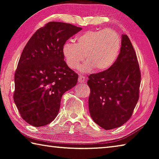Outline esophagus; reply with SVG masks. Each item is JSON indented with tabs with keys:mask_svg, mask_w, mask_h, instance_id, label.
<instances>
[{
	"mask_svg": "<svg viewBox=\"0 0 159 159\" xmlns=\"http://www.w3.org/2000/svg\"><path fill=\"white\" fill-rule=\"evenodd\" d=\"M86 78L83 75H79V82H80V83H86Z\"/></svg>",
	"mask_w": 159,
	"mask_h": 159,
	"instance_id": "obj_1",
	"label": "esophagus"
}]
</instances>
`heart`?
<instances>
[{
	"mask_svg": "<svg viewBox=\"0 0 159 159\" xmlns=\"http://www.w3.org/2000/svg\"><path fill=\"white\" fill-rule=\"evenodd\" d=\"M120 49V38L114 30L101 29L90 30L80 34L72 41L65 43L63 53L66 62L72 69L81 67L84 71L93 69L98 72L106 70L114 64Z\"/></svg>",
	"mask_w": 159,
	"mask_h": 159,
	"instance_id": "heart-1",
	"label": "heart"
}]
</instances>
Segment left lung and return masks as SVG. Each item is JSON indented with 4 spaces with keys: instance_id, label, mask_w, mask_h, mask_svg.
Returning <instances> with one entry per match:
<instances>
[{
    "instance_id": "1",
    "label": "left lung",
    "mask_w": 159,
    "mask_h": 159,
    "mask_svg": "<svg viewBox=\"0 0 159 159\" xmlns=\"http://www.w3.org/2000/svg\"><path fill=\"white\" fill-rule=\"evenodd\" d=\"M88 77L92 119L106 130L124 125L131 118L139 101L141 80L136 53L127 35H122L120 51L114 64Z\"/></svg>"
}]
</instances>
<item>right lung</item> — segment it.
I'll list each match as a JSON object with an SVG mask.
<instances>
[{"label": "right lung", "mask_w": 159, "mask_h": 159, "mask_svg": "<svg viewBox=\"0 0 159 159\" xmlns=\"http://www.w3.org/2000/svg\"><path fill=\"white\" fill-rule=\"evenodd\" d=\"M82 28L51 21L32 35L15 72L13 100L21 117L35 127L55 119L66 91L77 84L79 75L64 61L63 46Z\"/></svg>", "instance_id": "add662e5"}]
</instances>
